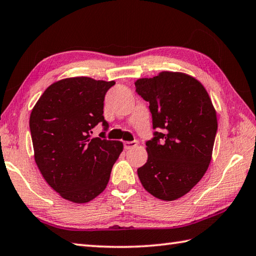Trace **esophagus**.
<instances>
[{"mask_svg":"<svg viewBox=\"0 0 256 256\" xmlns=\"http://www.w3.org/2000/svg\"><path fill=\"white\" fill-rule=\"evenodd\" d=\"M138 144V142H124V149H132V148H134Z\"/></svg>","mask_w":256,"mask_h":256,"instance_id":"esophagus-1","label":"esophagus"}]
</instances>
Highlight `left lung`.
Instances as JSON below:
<instances>
[{
    "mask_svg": "<svg viewBox=\"0 0 256 256\" xmlns=\"http://www.w3.org/2000/svg\"><path fill=\"white\" fill-rule=\"evenodd\" d=\"M136 91L148 101L155 132L146 142L147 162L137 170L149 194L162 200L186 195L210 166L218 132L212 100L198 80L182 72L162 71L140 78Z\"/></svg>",
    "mask_w": 256,
    "mask_h": 256,
    "instance_id": "left-lung-1",
    "label": "left lung"
}]
</instances>
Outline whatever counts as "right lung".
I'll return each mask as SVG.
<instances>
[{
    "label": "right lung",
    "instance_id": "right-lung-1",
    "mask_svg": "<svg viewBox=\"0 0 256 256\" xmlns=\"http://www.w3.org/2000/svg\"><path fill=\"white\" fill-rule=\"evenodd\" d=\"M114 81L74 76L48 86L33 107L30 130L34 160L43 178L62 198L88 203L107 187L124 144L92 138L102 122L104 94Z\"/></svg>",
    "mask_w": 256,
    "mask_h": 256
}]
</instances>
